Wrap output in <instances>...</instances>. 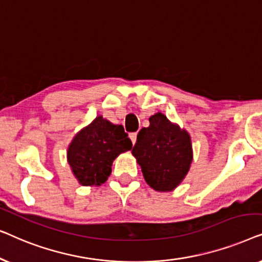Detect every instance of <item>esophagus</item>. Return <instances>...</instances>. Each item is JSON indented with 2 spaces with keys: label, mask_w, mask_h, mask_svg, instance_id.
<instances>
[{
  "label": "esophagus",
  "mask_w": 262,
  "mask_h": 262,
  "mask_svg": "<svg viewBox=\"0 0 262 262\" xmlns=\"http://www.w3.org/2000/svg\"><path fill=\"white\" fill-rule=\"evenodd\" d=\"M128 137H130L131 142H132V144L135 145L136 141H137V134H136V132H134V134H130V136H128Z\"/></svg>",
  "instance_id": "obj_1"
}]
</instances>
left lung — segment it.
I'll use <instances>...</instances> for the list:
<instances>
[{
	"label": "left lung",
	"mask_w": 262,
	"mask_h": 262,
	"mask_svg": "<svg viewBox=\"0 0 262 262\" xmlns=\"http://www.w3.org/2000/svg\"><path fill=\"white\" fill-rule=\"evenodd\" d=\"M149 121V126L138 132L132 155L150 187L157 192L174 191L191 168V136L160 112Z\"/></svg>",
	"instance_id": "8db88e82"
}]
</instances>
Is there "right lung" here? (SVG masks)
Listing matches in <instances>:
<instances>
[{
	"label": "right lung",
	"mask_w": 262,
	"mask_h": 262,
	"mask_svg": "<svg viewBox=\"0 0 262 262\" xmlns=\"http://www.w3.org/2000/svg\"><path fill=\"white\" fill-rule=\"evenodd\" d=\"M131 149L132 142L124 127L98 116L75 135L67 160L78 184L101 186L111 175L113 161Z\"/></svg>",
	"instance_id": "right-lung-1"
}]
</instances>
